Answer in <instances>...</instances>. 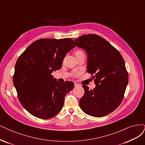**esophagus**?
Listing matches in <instances>:
<instances>
[{
    "instance_id": "esophagus-1",
    "label": "esophagus",
    "mask_w": 145,
    "mask_h": 145,
    "mask_svg": "<svg viewBox=\"0 0 145 145\" xmlns=\"http://www.w3.org/2000/svg\"><path fill=\"white\" fill-rule=\"evenodd\" d=\"M74 87H77V86H78V85H79V84L76 83V82L74 83Z\"/></svg>"
}]
</instances>
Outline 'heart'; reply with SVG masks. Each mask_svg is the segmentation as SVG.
<instances>
[{"label": "heart", "instance_id": "heart-1", "mask_svg": "<svg viewBox=\"0 0 145 145\" xmlns=\"http://www.w3.org/2000/svg\"><path fill=\"white\" fill-rule=\"evenodd\" d=\"M81 54H84L81 50H78L75 52V56H80V55H81Z\"/></svg>", "mask_w": 145, "mask_h": 145}]
</instances>
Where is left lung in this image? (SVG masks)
Returning <instances> with one entry per match:
<instances>
[{"label":"left lung","mask_w":145,"mask_h":145,"mask_svg":"<svg viewBox=\"0 0 145 145\" xmlns=\"http://www.w3.org/2000/svg\"><path fill=\"white\" fill-rule=\"evenodd\" d=\"M76 46L87 54V72L94 74L93 89L82 85L84 95L79 101L82 110L90 116L102 117L120 106L128 84V76L120 52L102 37L84 35L74 39Z\"/></svg>","instance_id":"obj_1"}]
</instances>
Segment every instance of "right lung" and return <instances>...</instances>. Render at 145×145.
Wrapping results in <instances>:
<instances>
[{
  "mask_svg": "<svg viewBox=\"0 0 145 145\" xmlns=\"http://www.w3.org/2000/svg\"><path fill=\"white\" fill-rule=\"evenodd\" d=\"M74 47L70 38L40 39L32 43L18 57L14 85L21 104L32 115L49 119L61 110L64 97L74 84L58 82L51 73L61 67L66 54Z\"/></svg>",
  "mask_w": 145,
  "mask_h": 145,
  "instance_id": "right-lung-1",
  "label": "right lung"
}]
</instances>
